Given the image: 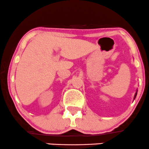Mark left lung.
Segmentation results:
<instances>
[{
    "label": "left lung",
    "instance_id": "1",
    "mask_svg": "<svg viewBox=\"0 0 149 149\" xmlns=\"http://www.w3.org/2000/svg\"><path fill=\"white\" fill-rule=\"evenodd\" d=\"M136 95H137V91H136V93H135V95H134V99H135V98H136Z\"/></svg>",
    "mask_w": 149,
    "mask_h": 149
}]
</instances>
